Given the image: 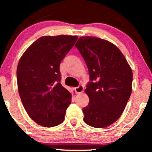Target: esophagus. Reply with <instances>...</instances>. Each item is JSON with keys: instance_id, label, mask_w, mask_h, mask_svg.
<instances>
[{"instance_id": "34e87169", "label": "esophagus", "mask_w": 152, "mask_h": 152, "mask_svg": "<svg viewBox=\"0 0 152 152\" xmlns=\"http://www.w3.org/2000/svg\"><path fill=\"white\" fill-rule=\"evenodd\" d=\"M75 91L76 93H81L84 91V86L82 85H80L77 87H75Z\"/></svg>"}]
</instances>
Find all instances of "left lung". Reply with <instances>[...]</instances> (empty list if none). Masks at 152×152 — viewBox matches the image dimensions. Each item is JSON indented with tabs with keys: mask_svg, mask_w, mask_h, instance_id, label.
<instances>
[{
	"mask_svg": "<svg viewBox=\"0 0 152 152\" xmlns=\"http://www.w3.org/2000/svg\"><path fill=\"white\" fill-rule=\"evenodd\" d=\"M75 47L90 75L85 89L89 104L83 109L84 121L95 128L111 125L121 116L132 94V68L119 48L104 39L82 37Z\"/></svg>",
	"mask_w": 152,
	"mask_h": 152,
	"instance_id": "8db88e82",
	"label": "left lung"
}]
</instances>
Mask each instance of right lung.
I'll list each match as a JSON object with an SVG mask.
<instances>
[{
	"label": "right lung",
	"instance_id": "right-lung-1",
	"mask_svg": "<svg viewBox=\"0 0 152 152\" xmlns=\"http://www.w3.org/2000/svg\"><path fill=\"white\" fill-rule=\"evenodd\" d=\"M77 38L41 37L18 61L16 77L20 99L30 118L39 125L55 126L64 120L72 95L60 83L59 66Z\"/></svg>",
	"mask_w": 152,
	"mask_h": 152
}]
</instances>
